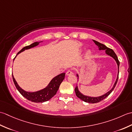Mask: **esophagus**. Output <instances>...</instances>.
<instances>
[{"label": "esophagus", "instance_id": "1", "mask_svg": "<svg viewBox=\"0 0 132 132\" xmlns=\"http://www.w3.org/2000/svg\"><path fill=\"white\" fill-rule=\"evenodd\" d=\"M71 74H72V72L71 70H69V71H67V72H66V75H68V76H69V75H71Z\"/></svg>", "mask_w": 132, "mask_h": 132}]
</instances>
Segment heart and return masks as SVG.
Listing matches in <instances>:
<instances>
[{"instance_id":"1","label":"heart","mask_w":132,"mask_h":132,"mask_svg":"<svg viewBox=\"0 0 132 132\" xmlns=\"http://www.w3.org/2000/svg\"><path fill=\"white\" fill-rule=\"evenodd\" d=\"M91 50H87V51L86 52V57H89V56L91 55Z\"/></svg>"}]
</instances>
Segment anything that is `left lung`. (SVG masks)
<instances>
[{
    "mask_svg": "<svg viewBox=\"0 0 132 132\" xmlns=\"http://www.w3.org/2000/svg\"><path fill=\"white\" fill-rule=\"evenodd\" d=\"M92 41H94V43L97 46L98 48H99V50H105V54H107L108 55L110 56L112 58H113L114 60H115L117 64V68H118V72H117V78L116 79L115 82H114V85L113 86V87L110 90L108 91L106 93L104 94L103 95H101V96H96V97H93V96H87V95H83L82 93H81L80 91L79 90V88H78V86H77L75 88V94H76L77 96L78 97H79L80 99L83 100V102L88 103H96L100 102V101L103 100V99H104L105 98L107 97L108 95L110 94L112 91L114 89V87L117 84V80H118V78H119V66H120V62L118 60V58H117L116 54H115V53L114 52L113 50L111 49L108 48V47H106L105 45L101 44L99 42H97L95 40H92ZM77 76L78 77V82L79 81V75H78V73H77Z\"/></svg>",
    "mask_w": 132,
    "mask_h": 132,
    "instance_id": "left-lung-1",
    "label": "left lung"
}]
</instances>
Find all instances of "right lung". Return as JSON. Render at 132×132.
<instances>
[{"instance_id":"1","label":"right lung","mask_w":132,"mask_h":132,"mask_svg":"<svg viewBox=\"0 0 132 132\" xmlns=\"http://www.w3.org/2000/svg\"><path fill=\"white\" fill-rule=\"evenodd\" d=\"M42 42H43V41L40 42H35V43L32 44L29 46L24 47L18 53L16 56L19 54L20 53L25 51L26 50L30 49L31 48H33V47L38 46L39 44L42 43ZM16 56L15 58L16 57ZM15 58L13 59V60H15ZM64 77H65V72L60 74L59 75H57V76L53 78V79L50 80V82L49 83L48 85H47L46 87L37 91L29 92L25 91L24 89L21 88L19 86L12 74V78L14 84H15L16 87L18 89L19 92L23 95L24 97H26L27 99L35 103H44L49 100L50 99H52V98L56 94V93H57L58 89H59V87H60L61 83L62 82V81L64 79Z\"/></svg>"}]
</instances>
